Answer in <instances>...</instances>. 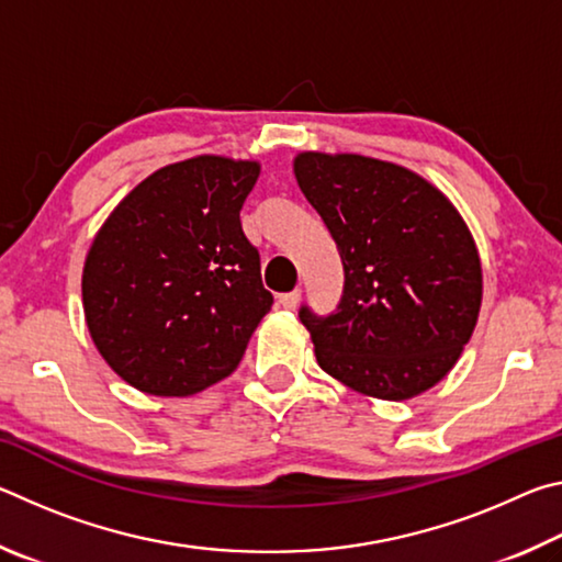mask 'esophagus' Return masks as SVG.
<instances>
[{"instance_id":"obj_1","label":"esophagus","mask_w":562,"mask_h":562,"mask_svg":"<svg viewBox=\"0 0 562 562\" xmlns=\"http://www.w3.org/2000/svg\"><path fill=\"white\" fill-rule=\"evenodd\" d=\"M300 297H302V292L300 290H292V292H284V294H280V304L284 310H294L300 304Z\"/></svg>"}]
</instances>
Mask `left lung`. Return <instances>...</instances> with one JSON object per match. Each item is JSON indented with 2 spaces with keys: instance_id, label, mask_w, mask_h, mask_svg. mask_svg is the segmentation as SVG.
I'll use <instances>...</instances> for the list:
<instances>
[{
  "instance_id": "left-lung-1",
  "label": "left lung",
  "mask_w": 562,
  "mask_h": 562,
  "mask_svg": "<svg viewBox=\"0 0 562 562\" xmlns=\"http://www.w3.org/2000/svg\"><path fill=\"white\" fill-rule=\"evenodd\" d=\"M294 176L337 243L331 315L300 307L317 364L367 396L402 402L451 372L481 310V260L459 211L422 176L355 154H300Z\"/></svg>"
}]
</instances>
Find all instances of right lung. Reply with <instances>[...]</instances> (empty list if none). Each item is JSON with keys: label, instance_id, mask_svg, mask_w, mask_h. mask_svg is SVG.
I'll return each instance as SVG.
<instances>
[{"label": "right lung", "instance_id": "right-lung-1", "mask_svg": "<svg viewBox=\"0 0 562 562\" xmlns=\"http://www.w3.org/2000/svg\"><path fill=\"white\" fill-rule=\"evenodd\" d=\"M258 176L255 160H180L133 188L93 237L83 315L123 382L190 396L240 364L272 307L240 223Z\"/></svg>", "mask_w": 562, "mask_h": 562}]
</instances>
